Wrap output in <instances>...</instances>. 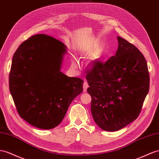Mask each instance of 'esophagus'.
<instances>
[{"label": "esophagus", "instance_id": "1", "mask_svg": "<svg viewBox=\"0 0 159 159\" xmlns=\"http://www.w3.org/2000/svg\"><path fill=\"white\" fill-rule=\"evenodd\" d=\"M89 87V84L87 81H84L83 83V91L84 92H86L87 90V88Z\"/></svg>", "mask_w": 159, "mask_h": 159}]
</instances>
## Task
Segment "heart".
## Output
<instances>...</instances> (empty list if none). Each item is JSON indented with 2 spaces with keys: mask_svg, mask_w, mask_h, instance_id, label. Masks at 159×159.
<instances>
[{
  "mask_svg": "<svg viewBox=\"0 0 159 159\" xmlns=\"http://www.w3.org/2000/svg\"><path fill=\"white\" fill-rule=\"evenodd\" d=\"M72 66L74 68H77L78 67V62H77L76 60H73L72 62Z\"/></svg>",
  "mask_w": 159,
  "mask_h": 159,
  "instance_id": "1",
  "label": "heart"
}]
</instances>
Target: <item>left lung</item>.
I'll use <instances>...</instances> for the list:
<instances>
[{
  "label": "left lung",
  "mask_w": 159,
  "mask_h": 159,
  "mask_svg": "<svg viewBox=\"0 0 159 159\" xmlns=\"http://www.w3.org/2000/svg\"><path fill=\"white\" fill-rule=\"evenodd\" d=\"M115 56L105 62L97 60L86 71L91 97V113L105 131L124 128L139 116L149 91L147 63L139 50L117 37Z\"/></svg>",
  "instance_id": "obj_1"
}]
</instances>
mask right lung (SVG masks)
Here are the masks:
<instances>
[{
	"label": "right lung",
	"mask_w": 159,
	"mask_h": 159,
	"mask_svg": "<svg viewBox=\"0 0 159 159\" xmlns=\"http://www.w3.org/2000/svg\"><path fill=\"white\" fill-rule=\"evenodd\" d=\"M65 45L38 34L16 50L9 73V90L20 117L36 128L59 125L69 105L83 92V80L60 72Z\"/></svg>",
	"instance_id": "right-lung-1"
}]
</instances>
